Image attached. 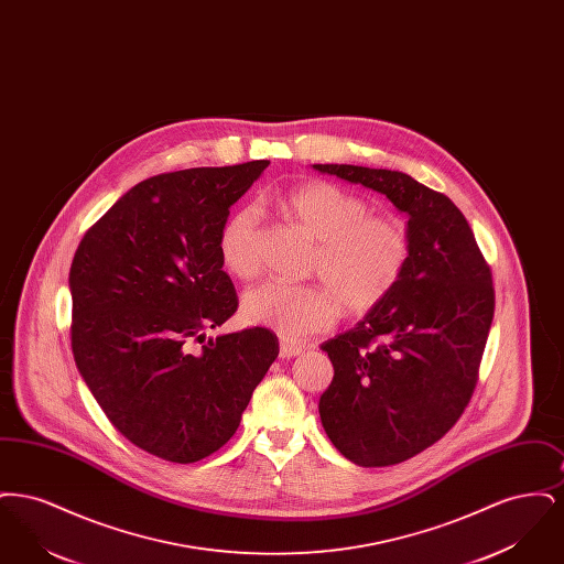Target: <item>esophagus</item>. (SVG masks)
Segmentation results:
<instances>
[{
	"label": "esophagus",
	"instance_id": "obj_1",
	"mask_svg": "<svg viewBox=\"0 0 564 564\" xmlns=\"http://www.w3.org/2000/svg\"><path fill=\"white\" fill-rule=\"evenodd\" d=\"M302 352V347L300 345H294V343H281V347H279V357H283V359H292V357H297Z\"/></svg>",
	"mask_w": 564,
	"mask_h": 564
}]
</instances>
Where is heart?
Here are the masks:
<instances>
[{"label":"heart","mask_w":564,"mask_h":564,"mask_svg":"<svg viewBox=\"0 0 564 564\" xmlns=\"http://www.w3.org/2000/svg\"><path fill=\"white\" fill-rule=\"evenodd\" d=\"M285 214L317 239L313 270L325 283L292 285L279 279L242 295V319L290 340L327 332L345 306L366 313L400 283L410 258V237L400 219L372 215L359 194L327 182H311L281 200ZM226 270L249 279L260 269V215L251 207L226 219L219 232Z\"/></svg>","instance_id":"heart-1"}]
</instances>
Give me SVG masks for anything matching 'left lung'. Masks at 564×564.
<instances>
[{
    "label": "left lung",
    "mask_w": 564,
    "mask_h": 564,
    "mask_svg": "<svg viewBox=\"0 0 564 564\" xmlns=\"http://www.w3.org/2000/svg\"><path fill=\"white\" fill-rule=\"evenodd\" d=\"M384 194L408 215L400 283L345 334L323 343L334 380L319 400L332 444L361 467L423 453L458 421L476 389L495 290L455 203L402 171L313 164Z\"/></svg>",
    "instance_id": "8db88e82"
}]
</instances>
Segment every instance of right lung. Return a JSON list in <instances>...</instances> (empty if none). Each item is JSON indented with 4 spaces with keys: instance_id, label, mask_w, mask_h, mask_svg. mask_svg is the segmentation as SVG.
Instances as JSON below:
<instances>
[{
    "instance_id": "1",
    "label": "right lung",
    "mask_w": 564,
    "mask_h": 564,
    "mask_svg": "<svg viewBox=\"0 0 564 564\" xmlns=\"http://www.w3.org/2000/svg\"><path fill=\"white\" fill-rule=\"evenodd\" d=\"M269 164L150 177L113 203L74 256L76 366L111 425L164 460L219 451L279 355L267 327L205 334L239 304L219 258L221 226Z\"/></svg>"
}]
</instances>
